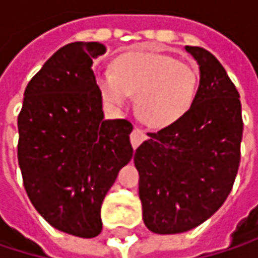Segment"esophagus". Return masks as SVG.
Instances as JSON below:
<instances>
[{
  "label": "esophagus",
  "instance_id": "1",
  "mask_svg": "<svg viewBox=\"0 0 258 258\" xmlns=\"http://www.w3.org/2000/svg\"><path fill=\"white\" fill-rule=\"evenodd\" d=\"M130 139H131V145H133V148L136 149L145 139H146V134H145V131L140 128H134L133 130V133H131V136H130Z\"/></svg>",
  "mask_w": 258,
  "mask_h": 258
}]
</instances>
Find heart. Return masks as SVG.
I'll return each mask as SVG.
<instances>
[{
	"label": "heart",
	"instance_id": "heart-1",
	"mask_svg": "<svg viewBox=\"0 0 258 258\" xmlns=\"http://www.w3.org/2000/svg\"><path fill=\"white\" fill-rule=\"evenodd\" d=\"M103 100L124 109L137 97V113L152 128H166L192 107L200 76L194 64L157 52H130L113 62V72L95 78Z\"/></svg>",
	"mask_w": 258,
	"mask_h": 258
}]
</instances>
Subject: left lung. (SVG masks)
<instances>
[{"instance_id":"1","label":"left lung","mask_w":258,"mask_h":258,"mask_svg":"<svg viewBox=\"0 0 258 258\" xmlns=\"http://www.w3.org/2000/svg\"><path fill=\"white\" fill-rule=\"evenodd\" d=\"M185 50L199 64L197 98L178 122L148 133L134 154L143 223L158 234L188 232L211 218L230 194L240 161L239 92L211 52Z\"/></svg>"}]
</instances>
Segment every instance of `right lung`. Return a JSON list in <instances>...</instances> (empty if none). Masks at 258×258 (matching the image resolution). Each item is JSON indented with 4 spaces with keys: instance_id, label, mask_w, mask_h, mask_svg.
<instances>
[{
    "instance_id": "add662e5",
    "label": "right lung",
    "mask_w": 258,
    "mask_h": 258,
    "mask_svg": "<svg viewBox=\"0 0 258 258\" xmlns=\"http://www.w3.org/2000/svg\"><path fill=\"white\" fill-rule=\"evenodd\" d=\"M98 41L56 50L29 80L18 116V161L26 194L56 230L101 232V203L133 157L127 119H104L92 59Z\"/></svg>"
}]
</instances>
